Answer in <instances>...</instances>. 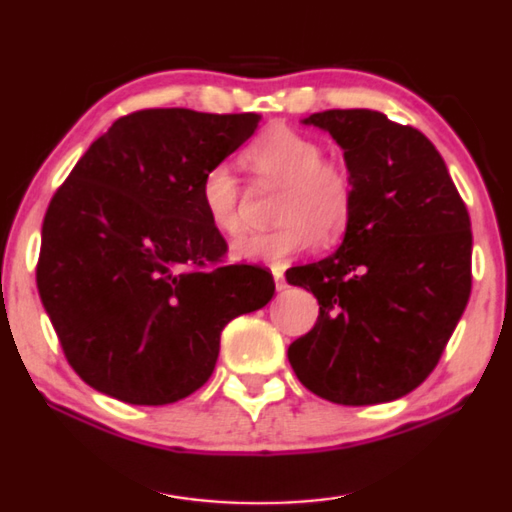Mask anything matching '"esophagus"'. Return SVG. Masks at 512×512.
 <instances>
[{
  "instance_id": "esophagus-1",
  "label": "esophagus",
  "mask_w": 512,
  "mask_h": 512,
  "mask_svg": "<svg viewBox=\"0 0 512 512\" xmlns=\"http://www.w3.org/2000/svg\"><path fill=\"white\" fill-rule=\"evenodd\" d=\"M273 280H276V290L278 292L285 290V287H287V280H285V276L280 271H273Z\"/></svg>"
}]
</instances>
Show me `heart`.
Instances as JSON below:
<instances>
[{
    "mask_svg": "<svg viewBox=\"0 0 512 512\" xmlns=\"http://www.w3.org/2000/svg\"><path fill=\"white\" fill-rule=\"evenodd\" d=\"M248 164L266 183L283 185L276 204L280 225L234 241L232 253L248 262L283 266L315 243H331L352 218L350 174L311 136L276 127L248 153ZM199 201L215 232L236 236L246 227V192L229 164H213L201 178Z\"/></svg>",
    "mask_w": 512,
    "mask_h": 512,
    "instance_id": "obj_1",
    "label": "heart"
}]
</instances>
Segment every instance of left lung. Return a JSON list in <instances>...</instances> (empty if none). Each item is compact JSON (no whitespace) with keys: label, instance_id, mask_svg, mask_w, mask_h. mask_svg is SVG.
Segmentation results:
<instances>
[{"label":"left lung","instance_id":"1","mask_svg":"<svg viewBox=\"0 0 512 512\" xmlns=\"http://www.w3.org/2000/svg\"><path fill=\"white\" fill-rule=\"evenodd\" d=\"M304 125L343 148L355 201L341 248L287 278L320 304L287 359L301 385L331 403L406 397L436 369L469 301V211L415 127L369 109L313 113Z\"/></svg>","mask_w":512,"mask_h":512}]
</instances>
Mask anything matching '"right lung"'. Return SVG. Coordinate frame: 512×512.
Wrapping results in <instances>:
<instances>
[{"label": "right lung", "mask_w": 512, "mask_h": 512, "mask_svg": "<svg viewBox=\"0 0 512 512\" xmlns=\"http://www.w3.org/2000/svg\"><path fill=\"white\" fill-rule=\"evenodd\" d=\"M257 125V113L122 115L50 199L37 287L64 357L97 392L134 406L190 397L227 322L271 301L269 271L222 264L227 243L199 201L206 171Z\"/></svg>", "instance_id": "1"}]
</instances>
